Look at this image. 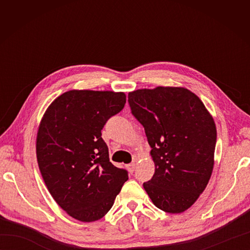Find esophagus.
Instances as JSON below:
<instances>
[{
	"label": "esophagus",
	"mask_w": 250,
	"mask_h": 250,
	"mask_svg": "<svg viewBox=\"0 0 250 250\" xmlns=\"http://www.w3.org/2000/svg\"><path fill=\"white\" fill-rule=\"evenodd\" d=\"M126 167H128V169H129V172H130V173H133V172H134V169H135V167H136V163L132 162V163L128 164V166H126Z\"/></svg>",
	"instance_id": "obj_1"
}]
</instances>
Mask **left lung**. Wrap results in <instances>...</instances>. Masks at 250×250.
I'll list each match as a JSON object with an SVG mask.
<instances>
[{
  "label": "left lung",
  "instance_id": "1",
  "mask_svg": "<svg viewBox=\"0 0 250 250\" xmlns=\"http://www.w3.org/2000/svg\"><path fill=\"white\" fill-rule=\"evenodd\" d=\"M128 102L144 126L156 167L144 189L158 208L183 213L198 200L213 172L217 141L213 117L185 88L136 90L129 93Z\"/></svg>",
  "mask_w": 250,
  "mask_h": 250
}]
</instances>
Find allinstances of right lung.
Listing matches in <instances>:
<instances>
[{
    "label": "right lung",
    "instance_id": "add662e5",
    "mask_svg": "<svg viewBox=\"0 0 250 250\" xmlns=\"http://www.w3.org/2000/svg\"><path fill=\"white\" fill-rule=\"evenodd\" d=\"M125 104L124 92L71 90L58 97L36 139L40 171L52 198L79 221L102 218L128 180L109 161L101 131Z\"/></svg>",
    "mask_w": 250,
    "mask_h": 250
}]
</instances>
